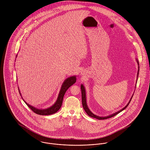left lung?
I'll return each mask as SVG.
<instances>
[{
	"label": "left lung",
	"instance_id": "8db88e82",
	"mask_svg": "<svg viewBox=\"0 0 150 150\" xmlns=\"http://www.w3.org/2000/svg\"><path fill=\"white\" fill-rule=\"evenodd\" d=\"M136 61H137V64H138V66H139V61H137V59H136ZM139 70H138V72H137V77H138V76H139ZM81 95H82V104H83V108H84V110L86 111V114H87L89 117H92V118H96V119H98V120H106V119H107V118L112 117L116 115L117 114H118V113H120V112H121L122 111H123L124 109H125L127 107H128V106L129 104L130 103V101H131V99H132V97H133V95L131 97V98H130V99L128 103L125 106V107H124L122 109H121V110H120V111H117V112H114V114H111V115H107V116H106V117H99V116H98V115H95L94 114H93V113L90 111V110L89 109V108L88 107L87 104H86V89H85L84 86H83V84L81 85Z\"/></svg>",
	"mask_w": 150,
	"mask_h": 150
}]
</instances>
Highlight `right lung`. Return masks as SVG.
I'll use <instances>...</instances> for the list:
<instances>
[{"label":"right lung","mask_w":150,"mask_h":150,"mask_svg":"<svg viewBox=\"0 0 150 150\" xmlns=\"http://www.w3.org/2000/svg\"><path fill=\"white\" fill-rule=\"evenodd\" d=\"M17 55H16V57H17ZM76 77L75 76H71V77H70L66 79L62 85L57 101L51 107H49L48 108H45V109L37 108L36 107H34L32 106L29 105L22 98V99L25 102V103L26 104V105L32 110V111H33L35 113H36L37 114L42 115H48L53 114L57 112L60 109V108L62 106V104L64 93H66L67 89L70 86H72L73 84H74L76 83ZM18 91H19L20 94L21 96V94L20 93L19 88H18Z\"/></svg>","instance_id":"right-lung-1"}]
</instances>
